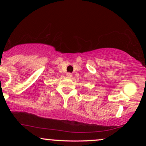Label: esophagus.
Returning <instances> with one entry per match:
<instances>
[{"mask_svg":"<svg viewBox=\"0 0 146 146\" xmlns=\"http://www.w3.org/2000/svg\"><path fill=\"white\" fill-rule=\"evenodd\" d=\"M66 75H67V78H72V74L71 73H68L67 74H66Z\"/></svg>","mask_w":146,"mask_h":146,"instance_id":"34e87169","label":"esophagus"}]
</instances>
